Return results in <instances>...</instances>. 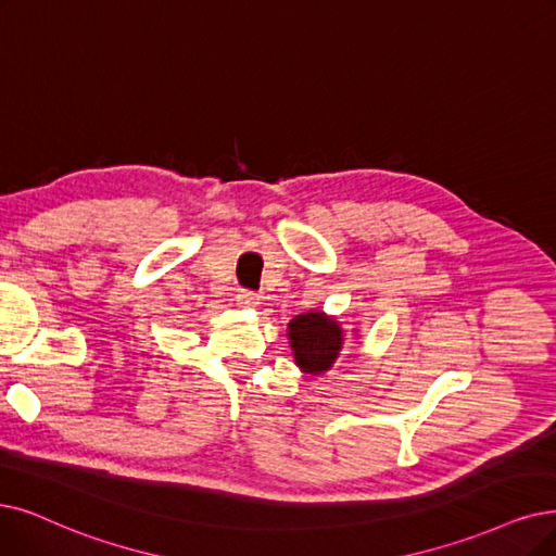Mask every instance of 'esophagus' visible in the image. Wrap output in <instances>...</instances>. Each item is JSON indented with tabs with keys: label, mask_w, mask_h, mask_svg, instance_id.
I'll return each instance as SVG.
<instances>
[{
	"label": "esophagus",
	"mask_w": 556,
	"mask_h": 556,
	"mask_svg": "<svg viewBox=\"0 0 556 556\" xmlns=\"http://www.w3.org/2000/svg\"><path fill=\"white\" fill-rule=\"evenodd\" d=\"M237 303H239L241 307H255V305H260V296L253 294V292H249V290H241V292L237 294Z\"/></svg>",
	"instance_id": "1"
}]
</instances>
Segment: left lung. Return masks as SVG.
<instances>
[{
    "label": "left lung",
    "mask_w": 556,
    "mask_h": 556,
    "mask_svg": "<svg viewBox=\"0 0 556 556\" xmlns=\"http://www.w3.org/2000/svg\"><path fill=\"white\" fill-rule=\"evenodd\" d=\"M290 346L301 371L319 376L332 367L344 344L340 321L324 313H305L287 324Z\"/></svg>",
    "instance_id": "left-lung-1"
}]
</instances>
